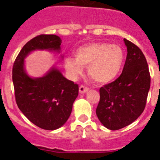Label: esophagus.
<instances>
[{
  "label": "esophagus",
  "mask_w": 160,
  "mask_h": 160,
  "mask_svg": "<svg viewBox=\"0 0 160 160\" xmlns=\"http://www.w3.org/2000/svg\"><path fill=\"white\" fill-rule=\"evenodd\" d=\"M88 90H89V89H88V88H86V87L83 86V85L80 86V88H79V91H80V93H86V92H88Z\"/></svg>",
  "instance_id": "esophagus-1"
}]
</instances>
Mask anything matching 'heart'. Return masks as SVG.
Here are the masks:
<instances>
[{
	"instance_id": "obj_1",
	"label": "heart",
	"mask_w": 160,
	"mask_h": 160,
	"mask_svg": "<svg viewBox=\"0 0 160 160\" xmlns=\"http://www.w3.org/2000/svg\"><path fill=\"white\" fill-rule=\"evenodd\" d=\"M75 59L67 58L65 68L76 79L88 67V75L96 83L106 84L115 80L125 62V52L121 46L108 42H93L81 46L74 53Z\"/></svg>"
}]
</instances>
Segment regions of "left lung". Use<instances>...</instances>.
Instances as JSON below:
<instances>
[{
    "label": "left lung",
    "instance_id": "left-lung-1",
    "mask_svg": "<svg viewBox=\"0 0 160 160\" xmlns=\"http://www.w3.org/2000/svg\"><path fill=\"white\" fill-rule=\"evenodd\" d=\"M127 57L120 77L100 88L96 109L98 119L105 128L118 130L135 122L144 111L150 88V75L141 49L124 38Z\"/></svg>",
    "mask_w": 160,
    "mask_h": 160
}]
</instances>
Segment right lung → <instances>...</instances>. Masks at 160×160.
Segmentation results:
<instances>
[{"label":"right lung","mask_w":160,"mask_h":160,"mask_svg":"<svg viewBox=\"0 0 160 160\" xmlns=\"http://www.w3.org/2000/svg\"><path fill=\"white\" fill-rule=\"evenodd\" d=\"M61 43L56 35H38L23 46L13 67L18 107L31 122L46 130H56L67 122L78 96V85L66 78L55 65L42 77H31L25 70V59L38 50L59 54ZM60 58L63 59L62 54Z\"/></svg>","instance_id":"add662e5"}]
</instances>
